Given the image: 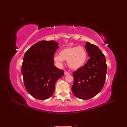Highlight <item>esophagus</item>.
<instances>
[{
	"mask_svg": "<svg viewBox=\"0 0 127 127\" xmlns=\"http://www.w3.org/2000/svg\"><path fill=\"white\" fill-rule=\"evenodd\" d=\"M68 74H70V72H69L67 71H64V75H68Z\"/></svg>",
	"mask_w": 127,
	"mask_h": 127,
	"instance_id": "esophagus-1",
	"label": "esophagus"
}]
</instances>
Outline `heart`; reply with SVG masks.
I'll use <instances>...</instances> for the list:
<instances>
[{"label": "heart", "mask_w": 127, "mask_h": 127, "mask_svg": "<svg viewBox=\"0 0 127 127\" xmlns=\"http://www.w3.org/2000/svg\"><path fill=\"white\" fill-rule=\"evenodd\" d=\"M87 54L86 50L80 47H68L63 49L60 55L56 54L53 60L59 65H63L64 60L67 61L68 66L72 69H77L86 63Z\"/></svg>", "instance_id": "b5f03b06"}]
</instances>
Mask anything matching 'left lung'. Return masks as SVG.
Returning a JSON list of instances; mask_svg holds the SVG:
<instances>
[{
	"label": "left lung",
	"instance_id": "8db88e82",
	"mask_svg": "<svg viewBox=\"0 0 127 127\" xmlns=\"http://www.w3.org/2000/svg\"><path fill=\"white\" fill-rule=\"evenodd\" d=\"M85 48L90 58L84 66L72 73L74 95L88 99L98 94L104 85L107 65L104 55L96 45L86 42Z\"/></svg>",
	"mask_w": 127,
	"mask_h": 127
}]
</instances>
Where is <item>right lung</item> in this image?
I'll return each mask as SVG.
<instances>
[{
    "label": "right lung",
    "mask_w": 127,
    "mask_h": 127,
    "mask_svg": "<svg viewBox=\"0 0 127 127\" xmlns=\"http://www.w3.org/2000/svg\"><path fill=\"white\" fill-rule=\"evenodd\" d=\"M58 47L54 41H41L25 53L22 74L26 91L34 98L44 100L50 97L57 80L64 75V70L54 66L53 57Z\"/></svg>",
    "instance_id": "add662e5"
}]
</instances>
